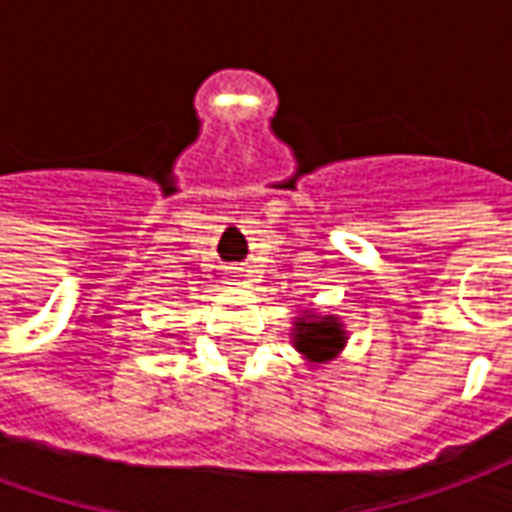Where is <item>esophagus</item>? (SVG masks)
I'll use <instances>...</instances> for the list:
<instances>
[{"label":"esophagus","instance_id":"1","mask_svg":"<svg viewBox=\"0 0 512 512\" xmlns=\"http://www.w3.org/2000/svg\"><path fill=\"white\" fill-rule=\"evenodd\" d=\"M227 277L233 279L235 285H238V282H241V277H244V274H241V268H230V271H227Z\"/></svg>","mask_w":512,"mask_h":512}]
</instances>
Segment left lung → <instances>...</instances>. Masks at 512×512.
I'll return each mask as SVG.
<instances>
[{"label":"left lung","instance_id":"8db88e82","mask_svg":"<svg viewBox=\"0 0 512 512\" xmlns=\"http://www.w3.org/2000/svg\"><path fill=\"white\" fill-rule=\"evenodd\" d=\"M290 343L304 356L307 365L318 367L343 354L348 332H345V323L337 315H318L315 310H304L293 321Z\"/></svg>","mask_w":512,"mask_h":512}]
</instances>
